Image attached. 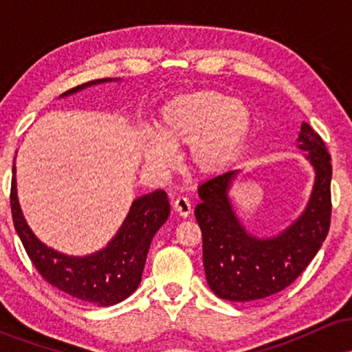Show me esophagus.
<instances>
[{
    "label": "esophagus",
    "instance_id": "1",
    "mask_svg": "<svg viewBox=\"0 0 352 352\" xmlns=\"http://www.w3.org/2000/svg\"><path fill=\"white\" fill-rule=\"evenodd\" d=\"M173 210L177 212V215H180L182 218H187L190 213H192V205L187 197H179L175 201H173Z\"/></svg>",
    "mask_w": 352,
    "mask_h": 352
}]
</instances>
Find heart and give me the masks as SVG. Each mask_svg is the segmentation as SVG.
I'll return each mask as SVG.
<instances>
[{"mask_svg":"<svg viewBox=\"0 0 352 352\" xmlns=\"http://www.w3.org/2000/svg\"><path fill=\"white\" fill-rule=\"evenodd\" d=\"M157 134L144 132L140 152L152 170L177 164L173 151L188 148V164L200 175H217L243 151L253 129V112L227 92L199 89L168 99L157 117Z\"/></svg>","mask_w":352,"mask_h":352,"instance_id":"obj_1","label":"heart"}]
</instances>
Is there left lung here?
<instances>
[{
  "instance_id": "obj_1",
  "label": "left lung",
  "mask_w": 352,
  "mask_h": 352,
  "mask_svg": "<svg viewBox=\"0 0 352 352\" xmlns=\"http://www.w3.org/2000/svg\"><path fill=\"white\" fill-rule=\"evenodd\" d=\"M296 142L314 170L313 188L300 215L274 235H253L238 217L230 195L238 168L199 187L195 218L204 236L205 276L221 300L246 302L280 293L305 272L326 240L331 220V157L309 124H301Z\"/></svg>"
}]
</instances>
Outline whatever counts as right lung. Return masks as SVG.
<instances>
[{"label":"right lung","mask_w":352,"mask_h":352,"mask_svg":"<svg viewBox=\"0 0 352 352\" xmlns=\"http://www.w3.org/2000/svg\"><path fill=\"white\" fill-rule=\"evenodd\" d=\"M120 80V78L91 80L64 92L59 99L71 98L89 87ZM16 185V165H13L11 212L14 228L21 238L28 256L50 285L80 301L104 308L124 301L139 288L153 236L170 215V204L164 190L137 197L122 225L107 245L94 253L78 256L58 252L34 235L23 215Z\"/></svg>","instance_id":"add662e5"}]
</instances>
